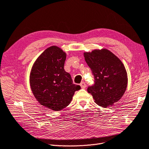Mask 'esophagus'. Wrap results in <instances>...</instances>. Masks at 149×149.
Wrapping results in <instances>:
<instances>
[{"mask_svg": "<svg viewBox=\"0 0 149 149\" xmlns=\"http://www.w3.org/2000/svg\"><path fill=\"white\" fill-rule=\"evenodd\" d=\"M80 86H81V88L84 89V88H86V84H85V82H84V81H83V82H81V83L80 84Z\"/></svg>", "mask_w": 149, "mask_h": 149, "instance_id": "34e87169", "label": "esophagus"}]
</instances>
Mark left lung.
I'll list each match as a JSON object with an SVG mask.
<instances>
[{
  "label": "left lung",
  "instance_id": "8db88e82",
  "mask_svg": "<svg viewBox=\"0 0 149 149\" xmlns=\"http://www.w3.org/2000/svg\"><path fill=\"white\" fill-rule=\"evenodd\" d=\"M85 61L92 71L95 84L88 92L95 102L102 107L118 101L128 84L127 72L120 59L107 49H94L84 53Z\"/></svg>",
  "mask_w": 149,
  "mask_h": 149
}]
</instances>
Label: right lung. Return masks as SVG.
I'll return each mask as SVG.
<instances>
[{
	"label": "right lung",
	"mask_w": 149,
	"mask_h": 149,
	"mask_svg": "<svg viewBox=\"0 0 149 149\" xmlns=\"http://www.w3.org/2000/svg\"><path fill=\"white\" fill-rule=\"evenodd\" d=\"M66 53L56 46L47 48L33 64L30 85L33 95L44 107L58 111L67 107L79 85L73 84L64 66Z\"/></svg>",
	"instance_id": "obj_1"
}]
</instances>
